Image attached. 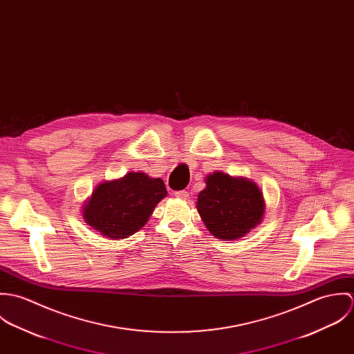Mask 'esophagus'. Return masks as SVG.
<instances>
[{"instance_id":"1","label":"esophagus","mask_w":354,"mask_h":354,"mask_svg":"<svg viewBox=\"0 0 354 354\" xmlns=\"http://www.w3.org/2000/svg\"><path fill=\"white\" fill-rule=\"evenodd\" d=\"M174 196H176V198H178V199L187 201V199L189 198V194H188L187 191H178V192H176V194H174Z\"/></svg>"}]
</instances>
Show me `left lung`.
Returning a JSON list of instances; mask_svg holds the SVG:
<instances>
[{
    "mask_svg": "<svg viewBox=\"0 0 354 354\" xmlns=\"http://www.w3.org/2000/svg\"><path fill=\"white\" fill-rule=\"evenodd\" d=\"M196 208L212 236L230 241L244 237L261 222L266 204L251 180L214 171L205 178Z\"/></svg>",
    "mask_w": 354,
    "mask_h": 354,
    "instance_id": "obj_1",
    "label": "left lung"
}]
</instances>
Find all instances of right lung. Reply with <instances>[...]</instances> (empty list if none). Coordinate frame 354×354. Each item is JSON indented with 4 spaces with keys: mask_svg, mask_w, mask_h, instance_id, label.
<instances>
[{
    "mask_svg": "<svg viewBox=\"0 0 354 354\" xmlns=\"http://www.w3.org/2000/svg\"><path fill=\"white\" fill-rule=\"evenodd\" d=\"M166 195L160 178L131 171L120 180L100 184L84 203L83 219L104 237L127 239L147 223L155 205Z\"/></svg>",
    "mask_w": 354,
    "mask_h": 354,
    "instance_id": "add662e5",
    "label": "right lung"
}]
</instances>
